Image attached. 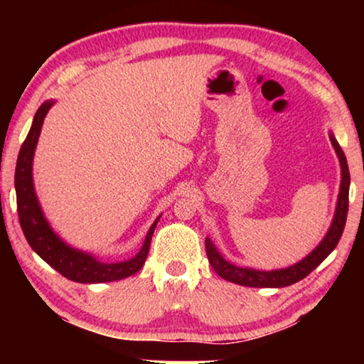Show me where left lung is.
Wrapping results in <instances>:
<instances>
[{"label":"left lung","instance_id":"left-lung-1","mask_svg":"<svg viewBox=\"0 0 364 364\" xmlns=\"http://www.w3.org/2000/svg\"><path fill=\"white\" fill-rule=\"evenodd\" d=\"M333 147L338 154L341 164V187H340V197H338V205L336 213L333 218V223L328 230L326 237L323 238L320 245L313 250L310 255L303 258L301 262L295 263V265L283 268V270H273V272H260L253 270V268H243L237 267L223 260V257L217 252V248L213 247L210 238H205V252L208 257V262L213 270H215L222 278H225L227 282L238 283L243 287H253V288H282L293 285V283L303 280V278L310 275L330 253L335 250V247L340 242L345 230L346 215H348V193H350V168H348V162L345 157V152L341 151L340 144L336 142V139L330 136Z\"/></svg>","mask_w":364,"mask_h":364}]
</instances>
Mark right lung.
I'll return each instance as SVG.
<instances>
[{
    "instance_id": "obj_1",
    "label": "right lung",
    "mask_w": 364,
    "mask_h": 364,
    "mask_svg": "<svg viewBox=\"0 0 364 364\" xmlns=\"http://www.w3.org/2000/svg\"><path fill=\"white\" fill-rule=\"evenodd\" d=\"M53 106V101L41 104L34 114L33 126L29 129L28 137L24 139L16 162V172H14V187H16V203H18V217L19 225L23 228L24 237L29 243V247L43 258L48 265H51L54 270L66 277L68 280L77 283H104V282H116L122 278L131 277L134 273L141 270L146 263L149 247L156 230L159 218L152 223L141 252L136 257L127 262L119 263H104L96 258L87 255V253L74 250L68 247L63 240H59L56 233L48 225L44 218L41 207H39L36 193L33 186V156L36 149L38 137L41 134V127L44 117Z\"/></svg>"
}]
</instances>
